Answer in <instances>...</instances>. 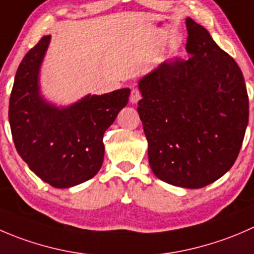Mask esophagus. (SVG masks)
<instances>
[{
	"instance_id": "obj_1",
	"label": "esophagus",
	"mask_w": 254,
	"mask_h": 254,
	"mask_svg": "<svg viewBox=\"0 0 254 254\" xmlns=\"http://www.w3.org/2000/svg\"><path fill=\"white\" fill-rule=\"evenodd\" d=\"M142 99V96H140V92L138 91L137 89H133L132 91H130V96H129V102L132 105H135L138 104V101Z\"/></svg>"
}]
</instances>
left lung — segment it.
I'll return each instance as SVG.
<instances>
[{"label":"left lung","instance_id":"left-lung-1","mask_svg":"<svg viewBox=\"0 0 254 254\" xmlns=\"http://www.w3.org/2000/svg\"><path fill=\"white\" fill-rule=\"evenodd\" d=\"M188 60H169L138 81L148 160L168 184L200 189L231 169L248 125V95L237 63L207 29L185 21Z\"/></svg>","mask_w":254,"mask_h":254}]
</instances>
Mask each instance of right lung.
<instances>
[{
    "label": "right lung",
    "instance_id": "right-lung-1",
    "mask_svg": "<svg viewBox=\"0 0 254 254\" xmlns=\"http://www.w3.org/2000/svg\"><path fill=\"white\" fill-rule=\"evenodd\" d=\"M50 38L43 37L19 64L8 119L17 152L29 169L52 187L69 189L99 173L104 133L127 105L130 90L87 94L70 105L48 100L41 89V67Z\"/></svg>",
    "mask_w": 254,
    "mask_h": 254
}]
</instances>
